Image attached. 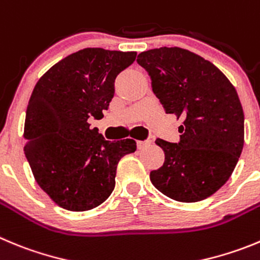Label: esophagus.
I'll return each instance as SVG.
<instances>
[{
  "instance_id": "34e87169",
  "label": "esophagus",
  "mask_w": 260,
  "mask_h": 260,
  "mask_svg": "<svg viewBox=\"0 0 260 260\" xmlns=\"http://www.w3.org/2000/svg\"><path fill=\"white\" fill-rule=\"evenodd\" d=\"M148 146H151V140H139L138 142V148L139 149H144Z\"/></svg>"
}]
</instances>
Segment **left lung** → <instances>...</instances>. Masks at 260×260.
Here are the masks:
<instances>
[{
	"label": "left lung",
	"mask_w": 260,
	"mask_h": 260,
	"mask_svg": "<svg viewBox=\"0 0 260 260\" xmlns=\"http://www.w3.org/2000/svg\"><path fill=\"white\" fill-rule=\"evenodd\" d=\"M152 90L165 108L182 118L180 140L156 139L165 162L151 182L179 202L208 199L225 184L244 147V111L227 77L200 55L180 47L140 52Z\"/></svg>",
	"instance_id": "1"
}]
</instances>
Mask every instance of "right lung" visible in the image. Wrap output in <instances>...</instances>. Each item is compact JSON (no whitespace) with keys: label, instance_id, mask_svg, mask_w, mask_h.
I'll return each instance as SVG.
<instances>
[{"label":"right lung","instance_id":"add662e5","mask_svg":"<svg viewBox=\"0 0 260 260\" xmlns=\"http://www.w3.org/2000/svg\"><path fill=\"white\" fill-rule=\"evenodd\" d=\"M135 58V51L87 47L36 83L25 113L24 153L37 184L60 208L86 211L103 204L114 189L118 161L137 151L135 140L109 142L87 122L103 117L114 80Z\"/></svg>","mask_w":260,"mask_h":260}]
</instances>
